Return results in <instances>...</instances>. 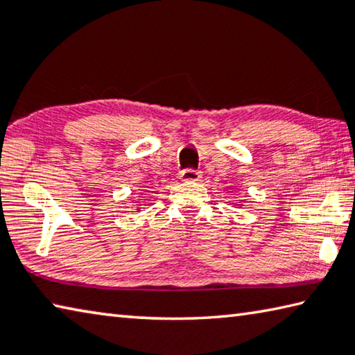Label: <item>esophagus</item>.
I'll use <instances>...</instances> for the list:
<instances>
[{"mask_svg": "<svg viewBox=\"0 0 355 355\" xmlns=\"http://www.w3.org/2000/svg\"><path fill=\"white\" fill-rule=\"evenodd\" d=\"M180 177H182L183 182H199L202 173L194 169H184L182 173H180Z\"/></svg>", "mask_w": 355, "mask_h": 355, "instance_id": "esophagus-1", "label": "esophagus"}]
</instances>
